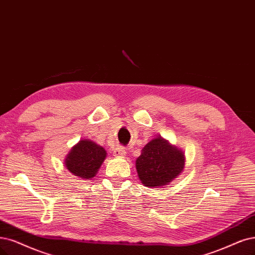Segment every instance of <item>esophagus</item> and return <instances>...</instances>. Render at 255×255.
<instances>
[{
  "mask_svg": "<svg viewBox=\"0 0 255 255\" xmlns=\"http://www.w3.org/2000/svg\"><path fill=\"white\" fill-rule=\"evenodd\" d=\"M126 154V150L124 147H117L115 150H113V155L120 157V156H124Z\"/></svg>",
  "mask_w": 255,
  "mask_h": 255,
  "instance_id": "obj_1",
  "label": "esophagus"
}]
</instances>
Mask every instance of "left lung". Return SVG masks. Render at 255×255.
Returning a JSON list of instances; mask_svg holds the SVG:
<instances>
[{
  "instance_id": "8db88e82",
  "label": "left lung",
  "mask_w": 255,
  "mask_h": 255,
  "mask_svg": "<svg viewBox=\"0 0 255 255\" xmlns=\"http://www.w3.org/2000/svg\"><path fill=\"white\" fill-rule=\"evenodd\" d=\"M135 167L142 184L151 188L162 187L182 173L185 155L180 148L157 136L142 149Z\"/></svg>"
}]
</instances>
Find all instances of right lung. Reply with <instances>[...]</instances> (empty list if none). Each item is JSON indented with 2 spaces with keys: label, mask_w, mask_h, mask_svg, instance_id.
Segmentation results:
<instances>
[{
  "label": "right lung",
  "mask_w": 255,
  "mask_h": 255,
  "mask_svg": "<svg viewBox=\"0 0 255 255\" xmlns=\"http://www.w3.org/2000/svg\"><path fill=\"white\" fill-rule=\"evenodd\" d=\"M106 155L102 146L90 139H81L66 156L65 166L72 174L89 180L96 176Z\"/></svg>",
  "instance_id": "right-lung-1"
}]
</instances>
